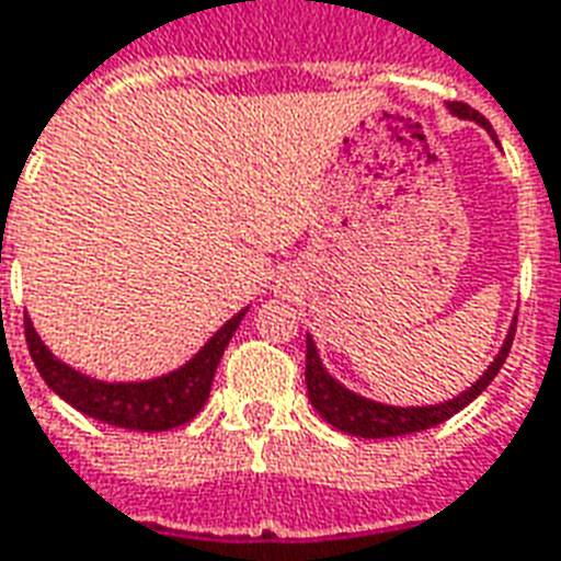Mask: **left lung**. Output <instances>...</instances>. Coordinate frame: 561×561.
I'll use <instances>...</instances> for the list:
<instances>
[{
	"label": "left lung",
	"instance_id": "1",
	"mask_svg": "<svg viewBox=\"0 0 561 561\" xmlns=\"http://www.w3.org/2000/svg\"><path fill=\"white\" fill-rule=\"evenodd\" d=\"M447 111L453 117L459 119H473L477 126H482L491 135V140L497 144V135L494 128L489 126V119L482 117L480 111H473L465 102H447ZM515 323L506 332V341L503 347L494 356L485 374L477 379V382L465 388L461 394L444 400V403L433 405H388L379 403V400H370V397H362L356 391H350L347 385L337 382L335 376L329 374L323 358L318 353V344L314 337L306 335V385H309V400L311 405L318 409V414L327 423H332L335 430L347 435H356V438H397V435H412L421 433V430H433L438 423L450 421L453 414L461 412L465 405H470L477 397L491 385V379L500 374V367L506 362L508 350H512V337H515Z\"/></svg>",
	"mask_w": 561,
	"mask_h": 561
}]
</instances>
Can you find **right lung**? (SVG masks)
I'll list each match as a JSON object with an SVG mask.
<instances>
[{"label":"right lung","mask_w":561,"mask_h":561,"mask_svg":"<svg viewBox=\"0 0 561 561\" xmlns=\"http://www.w3.org/2000/svg\"><path fill=\"white\" fill-rule=\"evenodd\" d=\"M247 311L250 306L226 320L185 365H179L170 374L140 379V382H105L55 358L53 350L41 341L28 314H25V341H28V353H32L37 374L64 403L119 430L164 433V430H176L182 423L194 421L199 414L211 394L214 370L220 365L224 350L229 347L234 329L241 327Z\"/></svg>","instance_id":"1"}]
</instances>
